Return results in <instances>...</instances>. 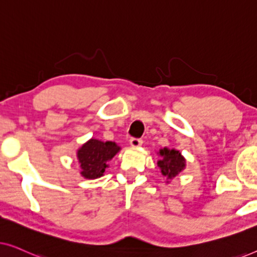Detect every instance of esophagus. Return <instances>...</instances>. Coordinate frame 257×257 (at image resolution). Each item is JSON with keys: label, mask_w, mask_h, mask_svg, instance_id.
<instances>
[{"label": "esophagus", "mask_w": 257, "mask_h": 257, "mask_svg": "<svg viewBox=\"0 0 257 257\" xmlns=\"http://www.w3.org/2000/svg\"><path fill=\"white\" fill-rule=\"evenodd\" d=\"M142 144H143L142 139H137V138L130 139V145H131L132 147H139V146H142Z\"/></svg>", "instance_id": "1"}]
</instances>
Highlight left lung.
<instances>
[{"label":"left lung","instance_id":"1","mask_svg":"<svg viewBox=\"0 0 257 257\" xmlns=\"http://www.w3.org/2000/svg\"><path fill=\"white\" fill-rule=\"evenodd\" d=\"M158 154L160 156V160H158V167L166 179L168 184L171 180L180 174L186 168V159L182 156L180 151L174 149H160L158 151Z\"/></svg>","mask_w":257,"mask_h":257}]
</instances>
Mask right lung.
<instances>
[{
  "label": "right lung",
  "instance_id": "1",
  "mask_svg": "<svg viewBox=\"0 0 257 257\" xmlns=\"http://www.w3.org/2000/svg\"><path fill=\"white\" fill-rule=\"evenodd\" d=\"M114 142H101L91 138L77 150V159L80 165V175L87 180L103 177L108 167V161L120 151Z\"/></svg>",
  "mask_w": 257,
  "mask_h": 257
}]
</instances>
